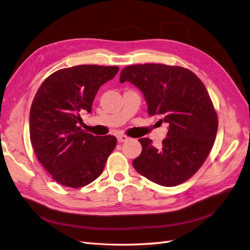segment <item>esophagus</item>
I'll list each match as a JSON object with an SVG mask.
<instances>
[{"instance_id": "esophagus-1", "label": "esophagus", "mask_w": 250, "mask_h": 250, "mask_svg": "<svg viewBox=\"0 0 250 250\" xmlns=\"http://www.w3.org/2000/svg\"><path fill=\"white\" fill-rule=\"evenodd\" d=\"M117 139H118V143H125L127 141V139H129V137L125 135H118Z\"/></svg>"}]
</instances>
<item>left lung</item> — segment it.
Here are the masks:
<instances>
[{
  "instance_id": "1",
  "label": "left lung",
  "mask_w": 250,
  "mask_h": 250,
  "mask_svg": "<svg viewBox=\"0 0 250 250\" xmlns=\"http://www.w3.org/2000/svg\"><path fill=\"white\" fill-rule=\"evenodd\" d=\"M125 81L141 89L148 114L168 125L160 148L151 139H138L143 149L133 167L163 187L185 182L205 163L217 133V114L206 86L188 69L163 63L127 66L120 73V83Z\"/></svg>"
}]
</instances>
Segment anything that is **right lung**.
Returning <instances> with one entry per match:
<instances>
[{
  "instance_id": "obj_1",
  "label": "right lung",
  "mask_w": 250,
  "mask_h": 250,
  "mask_svg": "<svg viewBox=\"0 0 250 250\" xmlns=\"http://www.w3.org/2000/svg\"><path fill=\"white\" fill-rule=\"evenodd\" d=\"M117 66L80 65L52 73L39 87L30 111L35 154L57 183L82 188L101 175L117 144L115 136L84 132L81 115L91 112L95 96L117 74Z\"/></svg>"
}]
</instances>
